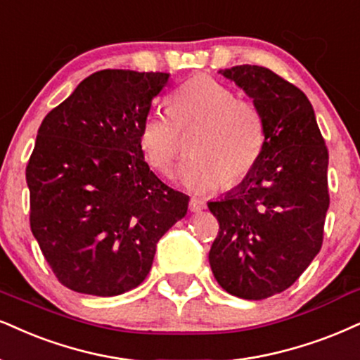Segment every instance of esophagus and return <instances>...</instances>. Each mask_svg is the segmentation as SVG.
<instances>
[{
	"label": "esophagus",
	"instance_id": "obj_1",
	"mask_svg": "<svg viewBox=\"0 0 360 360\" xmlns=\"http://www.w3.org/2000/svg\"><path fill=\"white\" fill-rule=\"evenodd\" d=\"M188 208H190V212H202L207 208V203L200 200V198H190Z\"/></svg>",
	"mask_w": 360,
	"mask_h": 360
}]
</instances>
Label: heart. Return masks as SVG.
<instances>
[{"label":"heart","instance_id":"obj_1","mask_svg":"<svg viewBox=\"0 0 360 360\" xmlns=\"http://www.w3.org/2000/svg\"><path fill=\"white\" fill-rule=\"evenodd\" d=\"M168 108L153 106L139 128V143L153 170L170 173L181 152L180 130L200 125L190 141L192 155L179 176L192 192L233 187L254 170L265 148V123L254 101L237 98L232 88L195 75L168 96Z\"/></svg>","mask_w":360,"mask_h":360}]
</instances>
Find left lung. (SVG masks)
<instances>
[{"label":"left lung","mask_w":360,"mask_h":360,"mask_svg":"<svg viewBox=\"0 0 360 360\" xmlns=\"http://www.w3.org/2000/svg\"><path fill=\"white\" fill-rule=\"evenodd\" d=\"M219 73L259 106L265 148L237 188L208 202L220 225L208 260L224 290L262 300L290 287L321 250L329 152L302 90L264 66Z\"/></svg>","instance_id":"1"}]
</instances>
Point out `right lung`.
<instances>
[{"instance_id":"add662e5","label":"right lung","mask_w":360,"mask_h":360,"mask_svg":"<svg viewBox=\"0 0 360 360\" xmlns=\"http://www.w3.org/2000/svg\"><path fill=\"white\" fill-rule=\"evenodd\" d=\"M168 73L101 70L44 117L26 165L31 232L65 287L113 297L139 287L188 195L145 162L139 128Z\"/></svg>"}]
</instances>
